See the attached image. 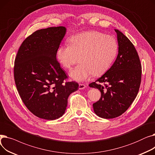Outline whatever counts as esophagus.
Segmentation results:
<instances>
[{"label":"esophagus","instance_id":"esophagus-1","mask_svg":"<svg viewBox=\"0 0 155 155\" xmlns=\"http://www.w3.org/2000/svg\"><path fill=\"white\" fill-rule=\"evenodd\" d=\"M86 88V85H84V84H79V87H78V88L80 89V90H83V89L85 88Z\"/></svg>","mask_w":155,"mask_h":155}]
</instances>
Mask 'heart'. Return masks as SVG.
<instances>
[{"mask_svg": "<svg viewBox=\"0 0 155 155\" xmlns=\"http://www.w3.org/2000/svg\"><path fill=\"white\" fill-rule=\"evenodd\" d=\"M69 43L70 45H63L58 48L56 56L61 66L68 70L79 61L80 63L70 73V77L78 82L106 71L118 50L114 38L95 31L73 36Z\"/></svg>", "mask_w": 155, "mask_h": 155, "instance_id": "heart-1", "label": "heart"}]
</instances>
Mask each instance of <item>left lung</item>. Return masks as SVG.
<instances>
[{
  "label": "left lung",
  "instance_id": "obj_1",
  "mask_svg": "<svg viewBox=\"0 0 155 155\" xmlns=\"http://www.w3.org/2000/svg\"><path fill=\"white\" fill-rule=\"evenodd\" d=\"M118 54L112 67L89 87L98 88L101 97L93 104L96 114L112 119L123 114L133 102L141 81V64L133 44L120 31L115 29Z\"/></svg>",
  "mask_w": 155,
  "mask_h": 155
}]
</instances>
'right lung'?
<instances>
[{
  "label": "right lung",
  "instance_id": "add662e5",
  "mask_svg": "<svg viewBox=\"0 0 155 155\" xmlns=\"http://www.w3.org/2000/svg\"><path fill=\"white\" fill-rule=\"evenodd\" d=\"M66 33L63 26L38 30L24 39L14 61V77L21 98L36 116L54 120L63 116L69 95L78 89L68 78L56 53Z\"/></svg>",
  "mask_w": 155,
  "mask_h": 155
}]
</instances>
